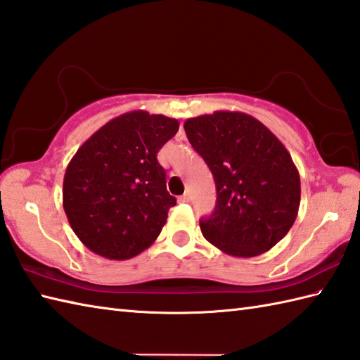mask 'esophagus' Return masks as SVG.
Wrapping results in <instances>:
<instances>
[{
    "label": "esophagus",
    "instance_id": "obj_1",
    "mask_svg": "<svg viewBox=\"0 0 360 360\" xmlns=\"http://www.w3.org/2000/svg\"><path fill=\"white\" fill-rule=\"evenodd\" d=\"M179 200H181L182 202H190V201H192V195H190V192H186L184 195H182V196L179 198Z\"/></svg>",
    "mask_w": 360,
    "mask_h": 360
}]
</instances>
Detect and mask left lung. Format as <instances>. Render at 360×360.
<instances>
[{
  "label": "left lung",
  "mask_w": 360,
  "mask_h": 360,
  "mask_svg": "<svg viewBox=\"0 0 360 360\" xmlns=\"http://www.w3.org/2000/svg\"><path fill=\"white\" fill-rule=\"evenodd\" d=\"M184 129L217 186L215 212L200 221L204 238L232 257L272 249L292 227L300 205V174L285 145L240 111L187 119Z\"/></svg>",
  "instance_id": "left-lung-1"
}]
</instances>
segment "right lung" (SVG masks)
Listing matches in <instances>:
<instances>
[{
    "label": "right lung",
    "instance_id": "obj_1",
    "mask_svg": "<svg viewBox=\"0 0 360 360\" xmlns=\"http://www.w3.org/2000/svg\"><path fill=\"white\" fill-rule=\"evenodd\" d=\"M178 129L176 119L129 111L98 128L72 156L63 209L74 233L94 254L128 259L155 243L176 204L158 151Z\"/></svg>",
    "mask_w": 360,
    "mask_h": 360
}]
</instances>
